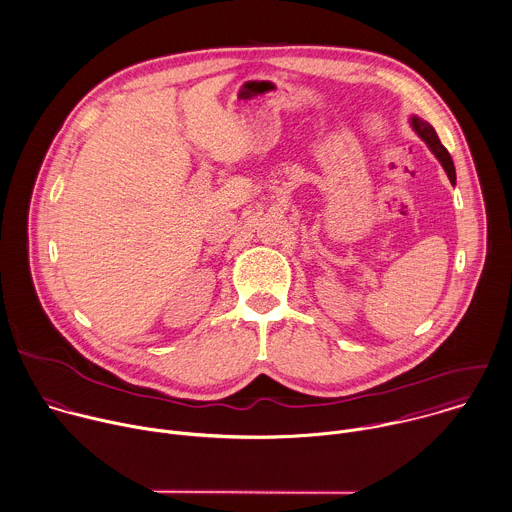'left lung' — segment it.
I'll return each mask as SVG.
<instances>
[{"label":"left lung","instance_id":"8db88e82","mask_svg":"<svg viewBox=\"0 0 512 512\" xmlns=\"http://www.w3.org/2000/svg\"><path fill=\"white\" fill-rule=\"evenodd\" d=\"M412 128L416 130V134L428 144V148L432 150V154L438 158V162L442 164V168L446 170V174H448V180L454 184L456 182V174H454V164H452V158H450V154H448V150L440 144V140H438V136H436V132H434V128L428 124V122H424V120H420V118H412Z\"/></svg>","mask_w":512,"mask_h":512}]
</instances>
